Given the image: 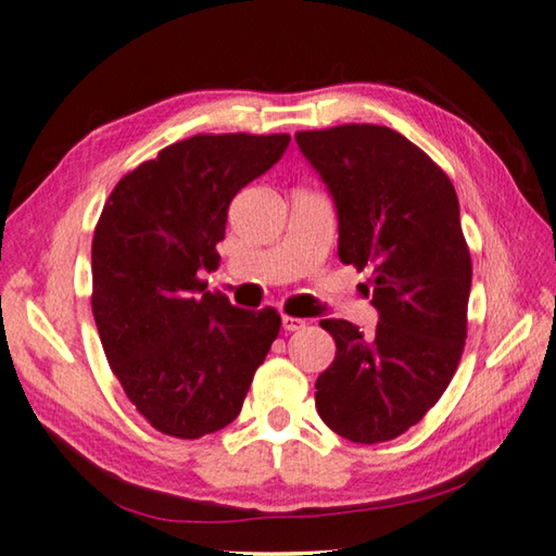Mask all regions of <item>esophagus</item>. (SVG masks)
Here are the masks:
<instances>
[{
  "label": "esophagus",
  "mask_w": 556,
  "mask_h": 556,
  "mask_svg": "<svg viewBox=\"0 0 556 556\" xmlns=\"http://www.w3.org/2000/svg\"><path fill=\"white\" fill-rule=\"evenodd\" d=\"M303 327H305V319L283 315V329H286V332H298V329H303Z\"/></svg>",
  "instance_id": "34e87169"
}]
</instances>
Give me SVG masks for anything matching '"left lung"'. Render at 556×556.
Wrapping results in <instances>:
<instances>
[{
  "mask_svg": "<svg viewBox=\"0 0 556 556\" xmlns=\"http://www.w3.org/2000/svg\"><path fill=\"white\" fill-rule=\"evenodd\" d=\"M337 210L339 258L371 270L378 325L366 337L323 319L337 356L317 378V413L358 444L395 440L440 401L459 366L471 293L454 185L388 126L298 131Z\"/></svg>",
  "mask_w": 556,
  "mask_h": 556,
  "instance_id": "8db88e82",
  "label": "left lung"
}]
</instances>
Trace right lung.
<instances>
[{"label":"right lung","instance_id":"add662e5","mask_svg":"<svg viewBox=\"0 0 556 556\" xmlns=\"http://www.w3.org/2000/svg\"><path fill=\"white\" fill-rule=\"evenodd\" d=\"M288 134H202L116 182L92 239V313L106 362L155 430L198 440L237 420L280 332L276 309L204 293L227 210L270 170Z\"/></svg>","mask_w":556,"mask_h":556}]
</instances>
